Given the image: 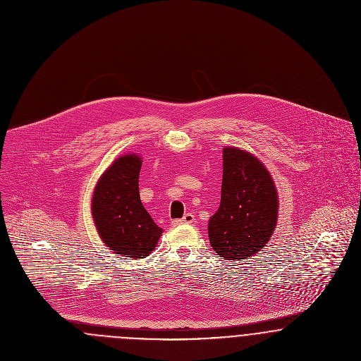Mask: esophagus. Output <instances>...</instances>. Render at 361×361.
<instances>
[{"label": "esophagus", "instance_id": "34e87169", "mask_svg": "<svg viewBox=\"0 0 361 361\" xmlns=\"http://www.w3.org/2000/svg\"><path fill=\"white\" fill-rule=\"evenodd\" d=\"M193 222H195V215H193L192 212H188V214H185V215H183V218L173 221V224H175V225H182V224H193Z\"/></svg>", "mask_w": 361, "mask_h": 361}]
</instances>
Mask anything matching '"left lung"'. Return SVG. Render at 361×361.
<instances>
[{"label":"left lung","mask_w":361,"mask_h":361,"mask_svg":"<svg viewBox=\"0 0 361 361\" xmlns=\"http://www.w3.org/2000/svg\"><path fill=\"white\" fill-rule=\"evenodd\" d=\"M276 219L278 195L265 166L250 153L225 147L221 204L208 222L214 252L232 262L255 256L269 240Z\"/></svg>","instance_id":"1"}]
</instances>
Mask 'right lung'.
I'll return each instance as SVG.
<instances>
[{
  "mask_svg": "<svg viewBox=\"0 0 361 361\" xmlns=\"http://www.w3.org/2000/svg\"><path fill=\"white\" fill-rule=\"evenodd\" d=\"M140 166L137 155L118 158L99 180L92 203L104 243L114 253L129 258L149 256L162 233L140 200Z\"/></svg>",
  "mask_w": 361,
  "mask_h": 361,
  "instance_id": "1",
  "label": "right lung"
}]
</instances>
